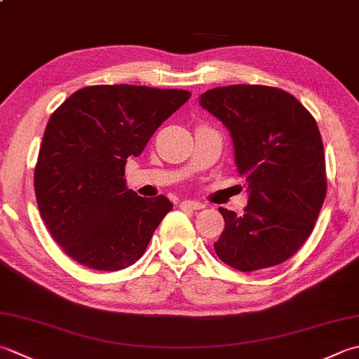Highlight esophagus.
<instances>
[{
    "instance_id": "1",
    "label": "esophagus",
    "mask_w": 359,
    "mask_h": 359,
    "mask_svg": "<svg viewBox=\"0 0 359 359\" xmlns=\"http://www.w3.org/2000/svg\"><path fill=\"white\" fill-rule=\"evenodd\" d=\"M182 208H188V210H201V208H203L205 205H203L202 202H199V201H189V199H185V201H182Z\"/></svg>"
}]
</instances>
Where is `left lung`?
I'll use <instances>...</instances> for the list:
<instances>
[{
	"label": "left lung",
	"mask_w": 359,
	"mask_h": 359,
	"mask_svg": "<svg viewBox=\"0 0 359 359\" xmlns=\"http://www.w3.org/2000/svg\"><path fill=\"white\" fill-rule=\"evenodd\" d=\"M199 104L230 130L236 170L249 187L241 216L219 207L226 227L216 255L241 272L286 262L311 235L327 196L316 119L291 93L268 86L212 88Z\"/></svg>",
	"instance_id": "obj_1"
}]
</instances>
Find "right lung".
Listing matches in <instances>:
<instances>
[{
    "mask_svg": "<svg viewBox=\"0 0 359 359\" xmlns=\"http://www.w3.org/2000/svg\"><path fill=\"white\" fill-rule=\"evenodd\" d=\"M189 96L175 88L91 86L54 110L34 189L41 219L69 258L96 271H119L142 258L172 203L128 189L124 166Z\"/></svg>",
    "mask_w": 359,
    "mask_h": 359,
    "instance_id": "add662e5",
    "label": "right lung"
}]
</instances>
